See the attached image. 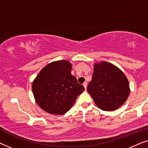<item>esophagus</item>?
Segmentation results:
<instances>
[{
    "instance_id": "esophagus-1",
    "label": "esophagus",
    "mask_w": 148,
    "mask_h": 148,
    "mask_svg": "<svg viewBox=\"0 0 148 148\" xmlns=\"http://www.w3.org/2000/svg\"><path fill=\"white\" fill-rule=\"evenodd\" d=\"M83 86H84V87L85 88V89L86 90L87 88V86H88V84H87V82H84V84H83Z\"/></svg>"
}]
</instances>
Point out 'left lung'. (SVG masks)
<instances>
[{"label":"left lung","instance_id":"1","mask_svg":"<svg viewBox=\"0 0 148 148\" xmlns=\"http://www.w3.org/2000/svg\"><path fill=\"white\" fill-rule=\"evenodd\" d=\"M87 90L96 106L105 111L119 108L130 93L125 75L117 66L106 61L94 64L92 81Z\"/></svg>","mask_w":148,"mask_h":148}]
</instances>
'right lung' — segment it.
<instances>
[{"label":"right lung","instance_id":"1","mask_svg":"<svg viewBox=\"0 0 148 148\" xmlns=\"http://www.w3.org/2000/svg\"><path fill=\"white\" fill-rule=\"evenodd\" d=\"M72 65L67 60L50 62L40 71L32 83L36 102L50 114L62 115L70 110L85 90L71 73Z\"/></svg>","mask_w":148,"mask_h":148}]
</instances>
